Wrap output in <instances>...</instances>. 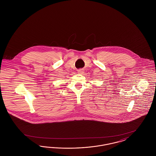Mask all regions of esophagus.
Segmentation results:
<instances>
[{"label":"esophagus","instance_id":"esophagus-1","mask_svg":"<svg viewBox=\"0 0 156 156\" xmlns=\"http://www.w3.org/2000/svg\"><path fill=\"white\" fill-rule=\"evenodd\" d=\"M83 73V70H82V69H79V70H78V73H79V74H82Z\"/></svg>","mask_w":156,"mask_h":156}]
</instances>
